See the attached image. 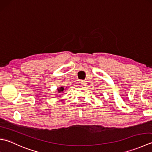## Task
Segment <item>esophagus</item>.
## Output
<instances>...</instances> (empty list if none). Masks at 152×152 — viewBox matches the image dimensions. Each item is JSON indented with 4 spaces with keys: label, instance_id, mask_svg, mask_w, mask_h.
<instances>
[{
    "label": "esophagus",
    "instance_id": "1",
    "mask_svg": "<svg viewBox=\"0 0 152 152\" xmlns=\"http://www.w3.org/2000/svg\"><path fill=\"white\" fill-rule=\"evenodd\" d=\"M78 84L80 86H86V82L84 81V80H80Z\"/></svg>",
    "mask_w": 152,
    "mask_h": 152
}]
</instances>
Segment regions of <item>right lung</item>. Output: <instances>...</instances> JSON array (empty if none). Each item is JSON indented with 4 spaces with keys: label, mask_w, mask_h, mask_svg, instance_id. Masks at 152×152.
I'll use <instances>...</instances> for the list:
<instances>
[{
    "label": "right lung",
    "mask_w": 152,
    "mask_h": 152,
    "mask_svg": "<svg viewBox=\"0 0 152 152\" xmlns=\"http://www.w3.org/2000/svg\"><path fill=\"white\" fill-rule=\"evenodd\" d=\"M64 87H62V86H61V87L58 88V90H58V93H61V92H62V91H64Z\"/></svg>",
    "instance_id": "obj_1"
}]
</instances>
